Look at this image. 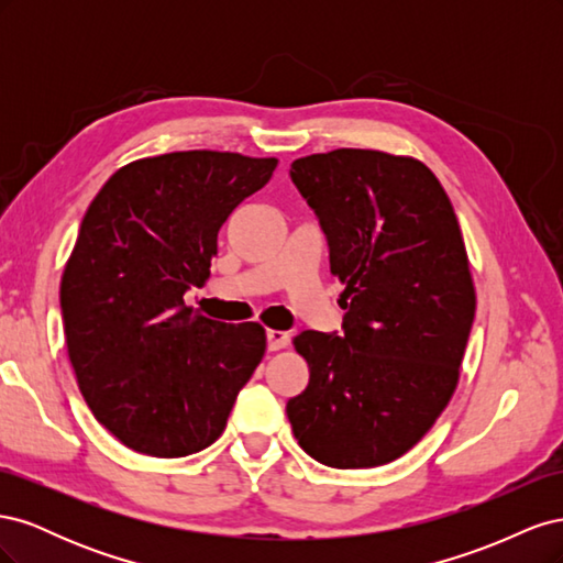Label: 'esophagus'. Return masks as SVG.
I'll list each match as a JSON object with an SVG mask.
<instances>
[{"label":"esophagus","instance_id":"34e87169","mask_svg":"<svg viewBox=\"0 0 563 563\" xmlns=\"http://www.w3.org/2000/svg\"><path fill=\"white\" fill-rule=\"evenodd\" d=\"M288 340H291V335H288L286 331H277V329H267V350L269 352H277V350H284L288 345Z\"/></svg>","mask_w":563,"mask_h":563}]
</instances>
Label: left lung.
<instances>
[{
    "label": "left lung",
    "mask_w": 563,
    "mask_h": 563,
    "mask_svg": "<svg viewBox=\"0 0 563 563\" xmlns=\"http://www.w3.org/2000/svg\"><path fill=\"white\" fill-rule=\"evenodd\" d=\"M345 286L343 335L302 331L286 416L321 465L378 467L432 430L460 380L476 294L451 199L416 157L340 147L291 164Z\"/></svg>",
    "instance_id": "8db88e82"
}]
</instances>
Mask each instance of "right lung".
Listing matches in <instances>:
<instances>
[{
	"mask_svg": "<svg viewBox=\"0 0 563 563\" xmlns=\"http://www.w3.org/2000/svg\"><path fill=\"white\" fill-rule=\"evenodd\" d=\"M277 157L187 150L135 159L100 187L60 279L65 345L84 401L124 446L190 455L223 434L261 364V323L185 305L211 275L218 230Z\"/></svg>",
	"mask_w": 563,
	"mask_h": 563,
	"instance_id": "add662e5",
	"label": "right lung"
}]
</instances>
